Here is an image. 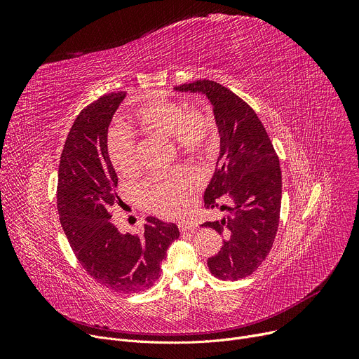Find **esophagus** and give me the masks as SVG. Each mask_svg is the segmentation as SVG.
I'll list each match as a JSON object with an SVG mask.
<instances>
[{
  "mask_svg": "<svg viewBox=\"0 0 359 359\" xmlns=\"http://www.w3.org/2000/svg\"><path fill=\"white\" fill-rule=\"evenodd\" d=\"M179 230L182 233H184V231H194L195 230V225H194V222H180L179 224Z\"/></svg>",
  "mask_w": 359,
  "mask_h": 359,
  "instance_id": "esophagus-1",
  "label": "esophagus"
}]
</instances>
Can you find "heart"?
<instances>
[{"label":"heart","mask_w":359,"mask_h":359,"mask_svg":"<svg viewBox=\"0 0 359 359\" xmlns=\"http://www.w3.org/2000/svg\"><path fill=\"white\" fill-rule=\"evenodd\" d=\"M132 119L144 134L172 138L175 147L183 154L205 157L214 148V121L198 107H184L173 100H156L140 106ZM107 154L119 175L134 176L138 172L137 142L126 132H110ZM198 186L199 177L194 170L180 165L147 179L141 187V199L151 212L161 217H177L184 211L187 198Z\"/></svg>","instance_id":"b5f03b06"}]
</instances>
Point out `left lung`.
<instances>
[{
  "instance_id": "8db88e82",
  "label": "left lung",
  "mask_w": 359,
  "mask_h": 359,
  "mask_svg": "<svg viewBox=\"0 0 359 359\" xmlns=\"http://www.w3.org/2000/svg\"><path fill=\"white\" fill-rule=\"evenodd\" d=\"M175 90L206 96L219 132V156L203 201L205 208L229 214L202 224L225 237L218 255L208 259V268L222 280L246 278L266 259L278 231L282 198L278 156L255 110L229 88L198 80Z\"/></svg>"
}]
</instances>
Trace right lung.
Instances as JSON below:
<instances>
[{
	"label": "right lung",
	"instance_id": "add662e5",
	"mask_svg": "<svg viewBox=\"0 0 359 359\" xmlns=\"http://www.w3.org/2000/svg\"><path fill=\"white\" fill-rule=\"evenodd\" d=\"M126 97L104 94L81 110L69 129L58 170L56 202L62 230L86 272L103 287L134 294L160 278L167 249L180 233L173 222L147 217L141 236L110 221L118 175L107 154V130Z\"/></svg>",
	"mask_w": 359,
	"mask_h": 359
}]
</instances>
